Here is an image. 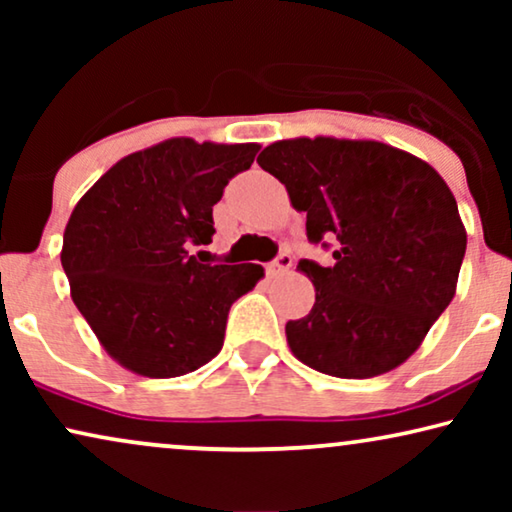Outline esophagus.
Returning <instances> with one entry per match:
<instances>
[{
    "label": "esophagus",
    "instance_id": "obj_1",
    "mask_svg": "<svg viewBox=\"0 0 512 512\" xmlns=\"http://www.w3.org/2000/svg\"><path fill=\"white\" fill-rule=\"evenodd\" d=\"M293 265V258H291V254H279L275 261L272 263H268L265 265V272H268V277H277V275H282V272H286Z\"/></svg>",
    "mask_w": 512,
    "mask_h": 512
}]
</instances>
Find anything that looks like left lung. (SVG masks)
<instances>
[{
    "instance_id": "1",
    "label": "left lung",
    "mask_w": 512,
    "mask_h": 512,
    "mask_svg": "<svg viewBox=\"0 0 512 512\" xmlns=\"http://www.w3.org/2000/svg\"><path fill=\"white\" fill-rule=\"evenodd\" d=\"M258 165L307 214V237L335 242L328 268L298 263L317 296L307 317L286 324L293 356L345 380L408 361L454 298L466 254L445 179L396 146L324 135L265 146Z\"/></svg>"
}]
</instances>
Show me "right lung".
Segmentation results:
<instances>
[{
    "mask_svg": "<svg viewBox=\"0 0 512 512\" xmlns=\"http://www.w3.org/2000/svg\"><path fill=\"white\" fill-rule=\"evenodd\" d=\"M258 149L165 139L118 160L76 202L60 251L69 291L130 373L179 377L221 352L230 305L265 272L200 263L188 249L212 242V207Z\"/></svg>",
    "mask_w": 512,
    "mask_h": 512,
    "instance_id": "right-lung-1",
    "label": "right lung"
}]
</instances>
